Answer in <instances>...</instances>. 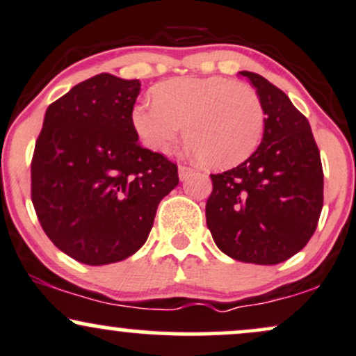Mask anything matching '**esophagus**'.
Listing matches in <instances>:
<instances>
[{"instance_id":"1","label":"esophagus","mask_w":356,"mask_h":356,"mask_svg":"<svg viewBox=\"0 0 356 356\" xmlns=\"http://www.w3.org/2000/svg\"><path fill=\"white\" fill-rule=\"evenodd\" d=\"M194 174V169H192V167H189V165H179V177L182 179V181H186L187 177H189V175H192Z\"/></svg>"}]
</instances>
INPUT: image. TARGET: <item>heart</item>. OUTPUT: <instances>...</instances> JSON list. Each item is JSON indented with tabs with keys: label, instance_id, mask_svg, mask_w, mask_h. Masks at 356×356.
Masks as SVG:
<instances>
[{
	"label": "heart",
	"instance_id": "1",
	"mask_svg": "<svg viewBox=\"0 0 356 356\" xmlns=\"http://www.w3.org/2000/svg\"><path fill=\"white\" fill-rule=\"evenodd\" d=\"M132 125L155 152H169L182 136L206 165H238L257 149L266 112L252 87L226 76H181L154 90V100L132 108Z\"/></svg>",
	"mask_w": 356,
	"mask_h": 356
}]
</instances>
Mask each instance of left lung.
<instances>
[{
	"label": "left lung",
	"instance_id": "obj_1",
	"mask_svg": "<svg viewBox=\"0 0 356 356\" xmlns=\"http://www.w3.org/2000/svg\"><path fill=\"white\" fill-rule=\"evenodd\" d=\"M266 112L263 140L243 164L211 174L206 220L224 254L252 264H277L312 239L323 209V167L308 118L283 90L252 72Z\"/></svg>",
	"mask_w": 356,
	"mask_h": 356
}]
</instances>
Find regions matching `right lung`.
<instances>
[{
	"label": "right lung",
	"instance_id": "add662e5",
	"mask_svg": "<svg viewBox=\"0 0 356 356\" xmlns=\"http://www.w3.org/2000/svg\"><path fill=\"white\" fill-rule=\"evenodd\" d=\"M140 81L100 73L47 108L31 161V201L44 234L90 266L145 244L177 165L138 144L132 108Z\"/></svg>",
	"mask_w": 356,
	"mask_h": 356
}]
</instances>
